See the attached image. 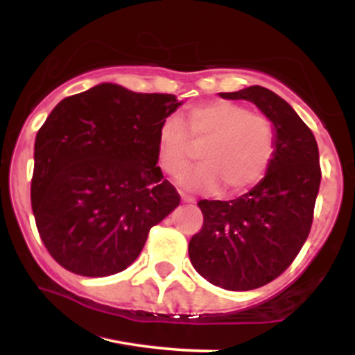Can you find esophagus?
<instances>
[{
  "label": "esophagus",
  "instance_id": "obj_1",
  "mask_svg": "<svg viewBox=\"0 0 355 355\" xmlns=\"http://www.w3.org/2000/svg\"><path fill=\"white\" fill-rule=\"evenodd\" d=\"M182 200L185 203H195V198L190 197V195H185V193H182Z\"/></svg>",
  "mask_w": 355,
  "mask_h": 355
}]
</instances>
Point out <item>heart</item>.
<instances>
[{
  "instance_id": "b5f03b06",
  "label": "heart",
  "mask_w": 355,
  "mask_h": 355,
  "mask_svg": "<svg viewBox=\"0 0 355 355\" xmlns=\"http://www.w3.org/2000/svg\"><path fill=\"white\" fill-rule=\"evenodd\" d=\"M200 166L182 178L189 190L211 193L222 189L243 193L267 173L275 155V126L267 115L215 100L187 110L182 120L166 118L158 130L157 152L162 168L178 178L197 157Z\"/></svg>"
}]
</instances>
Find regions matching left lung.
I'll return each instance as SVG.
<instances>
[{
	"instance_id": "8db88e82",
	"label": "left lung",
	"mask_w": 355,
	"mask_h": 355,
	"mask_svg": "<svg viewBox=\"0 0 355 355\" xmlns=\"http://www.w3.org/2000/svg\"><path fill=\"white\" fill-rule=\"evenodd\" d=\"M222 98L255 103L275 126V155L263 180L230 202L200 200L203 225L190 239L191 266L227 291H252L282 275L305 243L320 185L312 130L270 89L248 87Z\"/></svg>"
}]
</instances>
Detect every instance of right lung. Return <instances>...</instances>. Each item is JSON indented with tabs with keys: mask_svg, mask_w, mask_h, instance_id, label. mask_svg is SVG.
<instances>
[{
	"mask_svg": "<svg viewBox=\"0 0 355 355\" xmlns=\"http://www.w3.org/2000/svg\"><path fill=\"white\" fill-rule=\"evenodd\" d=\"M180 105L168 93L101 83L50 113L35 141L31 207L61 267L83 277L125 270L180 203L157 165L158 130Z\"/></svg>",
	"mask_w": 355,
	"mask_h": 355,
	"instance_id": "right-lung-1",
	"label": "right lung"
}]
</instances>
